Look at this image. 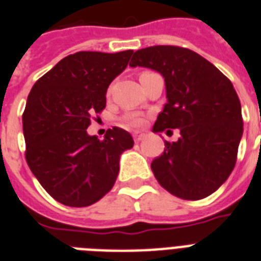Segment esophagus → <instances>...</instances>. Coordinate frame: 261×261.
<instances>
[{
	"instance_id": "34e87169",
	"label": "esophagus",
	"mask_w": 261,
	"mask_h": 261,
	"mask_svg": "<svg viewBox=\"0 0 261 261\" xmlns=\"http://www.w3.org/2000/svg\"><path fill=\"white\" fill-rule=\"evenodd\" d=\"M133 137H134L135 142H141V141H143V139L146 138V134H145V133H138V131H137V133L133 134Z\"/></svg>"
}]
</instances>
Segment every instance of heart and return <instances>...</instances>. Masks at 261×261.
<instances>
[{"mask_svg": "<svg viewBox=\"0 0 261 261\" xmlns=\"http://www.w3.org/2000/svg\"><path fill=\"white\" fill-rule=\"evenodd\" d=\"M126 122L133 127H142L145 124V118L141 115H130L126 118Z\"/></svg>", "mask_w": 261, "mask_h": 261, "instance_id": "b5f03b06", "label": "heart"}]
</instances>
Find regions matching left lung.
I'll return each mask as SVG.
<instances>
[{"label":"left lung","instance_id":"8db88e82","mask_svg":"<svg viewBox=\"0 0 261 261\" xmlns=\"http://www.w3.org/2000/svg\"><path fill=\"white\" fill-rule=\"evenodd\" d=\"M130 66L159 71L165 80L167 104L153 131L180 130V138L165 141L164 153L151 163L157 181L186 200L215 192L234 168L243 137L241 104L233 84L213 63L182 47L135 51Z\"/></svg>","mask_w":261,"mask_h":261}]
</instances>
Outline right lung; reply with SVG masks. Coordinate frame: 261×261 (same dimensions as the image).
<instances>
[{
  "label": "right lung",
  "mask_w": 261,
  "mask_h": 261,
  "mask_svg": "<svg viewBox=\"0 0 261 261\" xmlns=\"http://www.w3.org/2000/svg\"><path fill=\"white\" fill-rule=\"evenodd\" d=\"M134 51H80L59 61L31 89L22 114L28 167L48 194L70 207H87L110 192L119 159L134 146L123 128L104 139L88 134L90 116L106 108L110 84Z\"/></svg>",
  "instance_id": "add662e5"
}]
</instances>
